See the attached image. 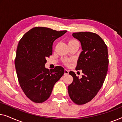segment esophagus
<instances>
[{"mask_svg": "<svg viewBox=\"0 0 122 122\" xmlns=\"http://www.w3.org/2000/svg\"><path fill=\"white\" fill-rule=\"evenodd\" d=\"M69 73V71H68L67 69L64 70V75H67Z\"/></svg>", "mask_w": 122, "mask_h": 122, "instance_id": "obj_1", "label": "esophagus"}]
</instances>
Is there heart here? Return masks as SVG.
Instances as JSON below:
<instances>
[{
	"label": "heart",
	"instance_id": "obj_1",
	"mask_svg": "<svg viewBox=\"0 0 122 122\" xmlns=\"http://www.w3.org/2000/svg\"><path fill=\"white\" fill-rule=\"evenodd\" d=\"M76 41H77L76 40H71V41H69V43H71V42H76ZM64 63L66 64V65H68L69 64V60H66V61H64Z\"/></svg>",
	"mask_w": 122,
	"mask_h": 122
}]
</instances>
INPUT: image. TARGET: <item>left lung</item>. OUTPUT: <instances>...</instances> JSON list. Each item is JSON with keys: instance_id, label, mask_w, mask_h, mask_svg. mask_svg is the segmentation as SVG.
Wrapping results in <instances>:
<instances>
[{"instance_id": "8db88e82", "label": "left lung", "mask_w": 122, "mask_h": 122, "mask_svg": "<svg viewBox=\"0 0 122 122\" xmlns=\"http://www.w3.org/2000/svg\"><path fill=\"white\" fill-rule=\"evenodd\" d=\"M73 36L81 43L83 51L79 55L76 69L82 70L83 76L79 79L73 71L69 73L73 81L68 86L69 96L78 105L89 102L102 86L108 71L107 46L96 33H73Z\"/></svg>"}]
</instances>
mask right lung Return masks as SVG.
<instances>
[{
  "label": "right lung",
  "mask_w": 122,
  "mask_h": 122,
  "mask_svg": "<svg viewBox=\"0 0 122 122\" xmlns=\"http://www.w3.org/2000/svg\"><path fill=\"white\" fill-rule=\"evenodd\" d=\"M66 30L56 31L46 27H35L20 40L15 66L20 86L27 97L35 103L48 99L53 86L64 73L61 66L45 68L46 58L52 54L53 43Z\"/></svg>",
  "instance_id": "right-lung-1"
}]
</instances>
